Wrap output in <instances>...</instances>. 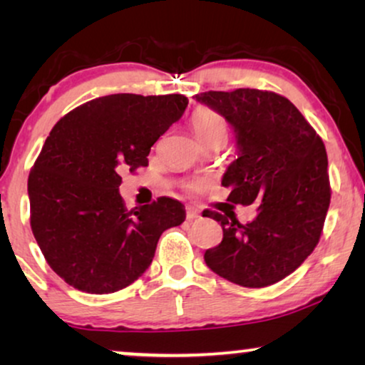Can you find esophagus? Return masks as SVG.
Segmentation results:
<instances>
[{
	"mask_svg": "<svg viewBox=\"0 0 365 365\" xmlns=\"http://www.w3.org/2000/svg\"><path fill=\"white\" fill-rule=\"evenodd\" d=\"M197 217H201V212H199L196 207L187 206L186 207V219H187V221H194V219H197Z\"/></svg>",
	"mask_w": 365,
	"mask_h": 365,
	"instance_id": "esophagus-1",
	"label": "esophagus"
}]
</instances>
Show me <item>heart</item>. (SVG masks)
<instances>
[{
  "mask_svg": "<svg viewBox=\"0 0 365 365\" xmlns=\"http://www.w3.org/2000/svg\"><path fill=\"white\" fill-rule=\"evenodd\" d=\"M191 128L202 146L217 141V139L226 141L227 138V121L211 108H197L191 118ZM206 186V179H194V181L186 184V191L197 192L202 191Z\"/></svg>",
  "mask_w": 365,
  "mask_h": 365,
  "instance_id": "1",
  "label": "heart"
}]
</instances>
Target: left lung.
Instances as JSON below:
<instances>
[{
  "label": "left lung",
  "instance_id": "left-lung-1",
  "mask_svg": "<svg viewBox=\"0 0 365 365\" xmlns=\"http://www.w3.org/2000/svg\"><path fill=\"white\" fill-rule=\"evenodd\" d=\"M217 111L237 139V159L222 176L227 201L259 202L257 216L241 224L234 212L207 211L221 222L222 241L204 261L217 276L244 287H266L296 271L321 237L331 204L322 139L287 98L239 88L196 94Z\"/></svg>",
  "mask_w": 365,
  "mask_h": 365
}]
</instances>
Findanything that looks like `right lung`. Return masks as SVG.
Wrapping results in <instances>:
<instances>
[{
  "mask_svg": "<svg viewBox=\"0 0 365 365\" xmlns=\"http://www.w3.org/2000/svg\"><path fill=\"white\" fill-rule=\"evenodd\" d=\"M182 94H109L54 124L28 178L31 231L49 267L88 294L128 287L151 266L161 234L186 219L176 199L128 211L121 171L148 166L151 146L187 108Z\"/></svg>",
  "mask_w": 365,
  "mask_h": 365,
  "instance_id": "1",
  "label": "right lung"
}]
</instances>
